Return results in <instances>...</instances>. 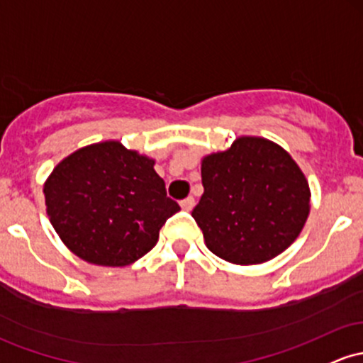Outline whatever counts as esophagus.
<instances>
[{
	"instance_id": "1",
	"label": "esophagus",
	"mask_w": 363,
	"mask_h": 363,
	"mask_svg": "<svg viewBox=\"0 0 363 363\" xmlns=\"http://www.w3.org/2000/svg\"><path fill=\"white\" fill-rule=\"evenodd\" d=\"M193 206H194V198L193 196H189V198H186V200H182L181 201V208L182 210H193Z\"/></svg>"
}]
</instances>
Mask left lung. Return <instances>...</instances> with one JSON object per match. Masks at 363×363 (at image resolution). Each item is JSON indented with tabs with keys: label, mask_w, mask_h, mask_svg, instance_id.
<instances>
[{
	"label": "left lung",
	"mask_w": 363,
	"mask_h": 363,
	"mask_svg": "<svg viewBox=\"0 0 363 363\" xmlns=\"http://www.w3.org/2000/svg\"><path fill=\"white\" fill-rule=\"evenodd\" d=\"M201 200L193 218L222 260L257 265L300 236L310 213L303 170L277 143L240 136L230 148L201 158Z\"/></svg>",
	"instance_id": "obj_1"
}]
</instances>
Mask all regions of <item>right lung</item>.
<instances>
[{
	"label": "right lung",
	"mask_w": 363,
	"mask_h": 363,
	"mask_svg": "<svg viewBox=\"0 0 363 363\" xmlns=\"http://www.w3.org/2000/svg\"><path fill=\"white\" fill-rule=\"evenodd\" d=\"M63 245L93 265L125 267L157 245L181 206L167 198L155 158L121 141L93 143L57 163L43 186Z\"/></svg>",
	"instance_id": "right-lung-1"
}]
</instances>
